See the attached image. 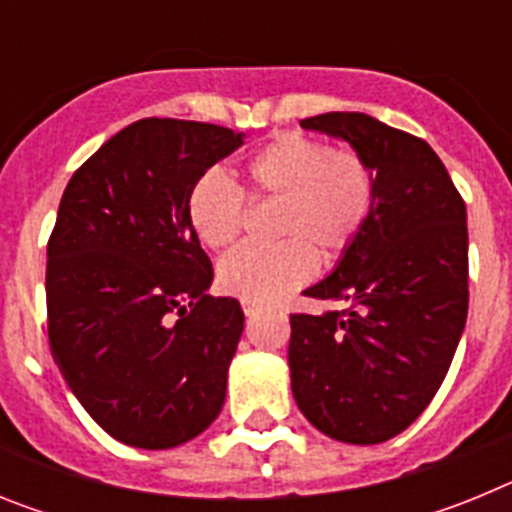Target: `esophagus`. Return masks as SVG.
I'll return each mask as SVG.
<instances>
[{
	"mask_svg": "<svg viewBox=\"0 0 512 512\" xmlns=\"http://www.w3.org/2000/svg\"><path fill=\"white\" fill-rule=\"evenodd\" d=\"M243 312H246V318H256V312H259V305H253V302H243Z\"/></svg>",
	"mask_w": 512,
	"mask_h": 512,
	"instance_id": "esophagus-1",
	"label": "esophagus"
}]
</instances>
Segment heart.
<instances>
[{
  "instance_id": "b5f03b06",
  "label": "heart",
  "mask_w": 512,
  "mask_h": 512,
  "mask_svg": "<svg viewBox=\"0 0 512 512\" xmlns=\"http://www.w3.org/2000/svg\"><path fill=\"white\" fill-rule=\"evenodd\" d=\"M251 200H279L277 246H241L217 266V282L243 302H274L312 277V247L336 259L374 210L377 176L361 153L328 148L302 133H279L243 166ZM187 217L202 246L220 251L243 228V194L220 171L194 182Z\"/></svg>"
}]
</instances>
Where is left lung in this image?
Instances as JSON below:
<instances>
[{
    "mask_svg": "<svg viewBox=\"0 0 512 512\" xmlns=\"http://www.w3.org/2000/svg\"><path fill=\"white\" fill-rule=\"evenodd\" d=\"M305 130L346 140L377 176L374 210L328 277L302 295L346 310L289 315L292 395L320 433L382 443L428 408L467 325V207L425 140L364 112Z\"/></svg>",
    "mask_w": 512,
    "mask_h": 512,
    "instance_id": "1",
    "label": "left lung"
}]
</instances>
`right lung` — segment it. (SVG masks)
I'll list each match as a JSON object with an SVG mask.
<instances>
[{
    "label": "right lung",
    "mask_w": 512,
    "mask_h": 512,
    "mask_svg": "<svg viewBox=\"0 0 512 512\" xmlns=\"http://www.w3.org/2000/svg\"><path fill=\"white\" fill-rule=\"evenodd\" d=\"M243 133L138 120L71 176L48 241V341L99 428L174 449L220 415L241 302L210 297L212 264L187 217L194 182Z\"/></svg>",
    "instance_id": "1"
}]
</instances>
